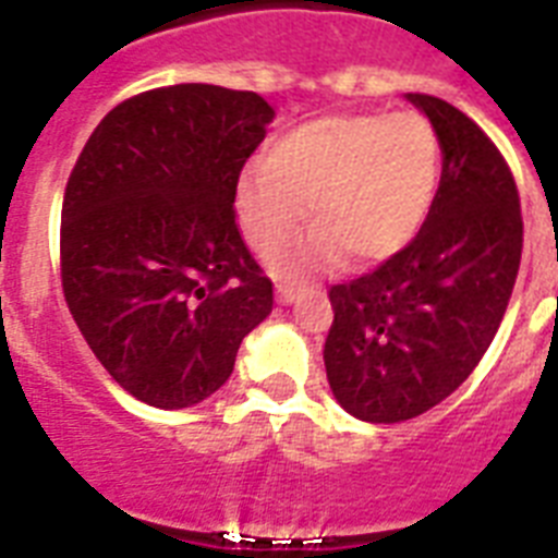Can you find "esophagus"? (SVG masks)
Instances as JSON below:
<instances>
[{"mask_svg": "<svg viewBox=\"0 0 558 558\" xmlns=\"http://www.w3.org/2000/svg\"><path fill=\"white\" fill-rule=\"evenodd\" d=\"M275 294H278L280 303H292L294 294H298V287H294V283H278Z\"/></svg>", "mask_w": 558, "mask_h": 558, "instance_id": "obj_1", "label": "esophagus"}]
</instances>
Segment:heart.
<instances>
[{
    "label": "heart",
    "instance_id": "1",
    "mask_svg": "<svg viewBox=\"0 0 558 558\" xmlns=\"http://www.w3.org/2000/svg\"><path fill=\"white\" fill-rule=\"evenodd\" d=\"M441 166V134L421 111L318 117L240 171L234 206L248 243L271 252L301 229L312 201L318 229L271 257L294 278L347 248L361 260L401 252L427 220Z\"/></svg>",
    "mask_w": 558,
    "mask_h": 558
}]
</instances>
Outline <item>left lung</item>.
Returning a JSON list of instances; mask_svg holds the SVG:
<instances>
[{"mask_svg": "<svg viewBox=\"0 0 558 558\" xmlns=\"http://www.w3.org/2000/svg\"><path fill=\"white\" fill-rule=\"evenodd\" d=\"M410 102L441 134L436 201L401 252L329 289L326 378L338 404L369 424L415 418L468 381L522 264V208L505 154L450 102L429 94Z\"/></svg>", "mask_w": 558, "mask_h": 558, "instance_id": "obj_1", "label": "left lung"}]
</instances>
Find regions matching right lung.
<instances>
[{
  "instance_id": "obj_1",
  "label": "right lung",
  "mask_w": 558,
  "mask_h": 558,
  "mask_svg": "<svg viewBox=\"0 0 558 558\" xmlns=\"http://www.w3.org/2000/svg\"><path fill=\"white\" fill-rule=\"evenodd\" d=\"M271 117L255 90H143L102 117L68 177L65 303L99 364L137 401L201 404L271 312V280L234 220L238 177Z\"/></svg>"
}]
</instances>
